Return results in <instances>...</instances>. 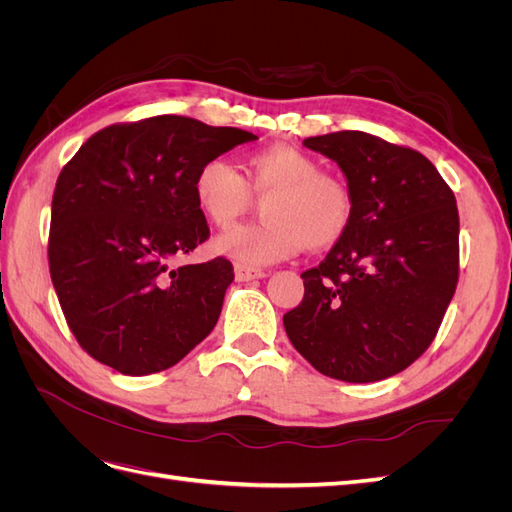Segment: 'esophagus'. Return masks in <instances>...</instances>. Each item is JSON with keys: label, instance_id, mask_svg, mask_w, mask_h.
Listing matches in <instances>:
<instances>
[{"label": "esophagus", "instance_id": "obj_1", "mask_svg": "<svg viewBox=\"0 0 512 512\" xmlns=\"http://www.w3.org/2000/svg\"><path fill=\"white\" fill-rule=\"evenodd\" d=\"M235 277H237L239 282H252V280H262V277H267V273L262 271V269L237 265V267H235Z\"/></svg>", "mask_w": 512, "mask_h": 512}]
</instances>
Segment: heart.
I'll return each mask as SVG.
<instances>
[{"mask_svg":"<svg viewBox=\"0 0 512 512\" xmlns=\"http://www.w3.org/2000/svg\"><path fill=\"white\" fill-rule=\"evenodd\" d=\"M192 192L196 207L218 228L235 224L250 207L252 194L269 196L262 205V224L232 228L213 241V250L243 267L273 265L299 254L303 247L322 250L346 235L352 222L348 185L307 153L273 145L245 160V179L224 158L198 166Z\"/></svg>","mask_w":512,"mask_h":512,"instance_id":"heart-1","label":"heart"}]
</instances>
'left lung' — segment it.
<instances>
[{
    "mask_svg": "<svg viewBox=\"0 0 512 512\" xmlns=\"http://www.w3.org/2000/svg\"><path fill=\"white\" fill-rule=\"evenodd\" d=\"M352 194L346 235L301 273L286 335L320 374L376 382L404 371L438 333L459 277L453 190L423 153L367 132L309 136Z\"/></svg>",
    "mask_w": 512,
    "mask_h": 512,
    "instance_id": "left-lung-1",
    "label": "left lung"
}]
</instances>
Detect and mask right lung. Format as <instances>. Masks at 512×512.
<instances>
[{"instance_id":"add662e5","label":"right lung","mask_w":512,"mask_h":512,"mask_svg":"<svg viewBox=\"0 0 512 512\" xmlns=\"http://www.w3.org/2000/svg\"><path fill=\"white\" fill-rule=\"evenodd\" d=\"M258 136L160 115L108 126L59 173L49 267L76 342L126 376L158 374L213 331L226 258L177 260L209 237L194 200L198 166Z\"/></svg>"}]
</instances>
